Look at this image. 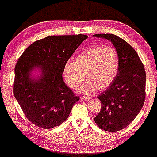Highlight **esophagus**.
<instances>
[{"instance_id":"obj_1","label":"esophagus","mask_w":157,"mask_h":157,"mask_svg":"<svg viewBox=\"0 0 157 157\" xmlns=\"http://www.w3.org/2000/svg\"><path fill=\"white\" fill-rule=\"evenodd\" d=\"M80 100H82V101H87V100H89V97H85V96H81L80 97Z\"/></svg>"}]
</instances>
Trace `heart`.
Here are the masks:
<instances>
[{"label":"heart","instance_id":"heart-1","mask_svg":"<svg viewBox=\"0 0 157 157\" xmlns=\"http://www.w3.org/2000/svg\"><path fill=\"white\" fill-rule=\"evenodd\" d=\"M119 65L120 58L115 48L93 46L81 52L75 61L65 63L63 76L68 86L74 90L78 89L86 77L87 80L80 91L91 94L99 89H108L112 84L117 75Z\"/></svg>","mask_w":157,"mask_h":157}]
</instances>
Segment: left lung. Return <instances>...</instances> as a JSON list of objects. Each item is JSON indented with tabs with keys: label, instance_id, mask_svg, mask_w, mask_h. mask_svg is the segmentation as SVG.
I'll list each match as a JSON object with an SVG mask.
<instances>
[{
	"label": "left lung",
	"instance_id": "1",
	"mask_svg": "<svg viewBox=\"0 0 157 157\" xmlns=\"http://www.w3.org/2000/svg\"><path fill=\"white\" fill-rule=\"evenodd\" d=\"M93 37L111 41L120 58L116 78L109 89L98 96L102 109L94 121L102 130L119 131L134 120L143 106L145 68L136 52L123 39L112 34H97Z\"/></svg>",
	"mask_w": 157,
	"mask_h": 157
}]
</instances>
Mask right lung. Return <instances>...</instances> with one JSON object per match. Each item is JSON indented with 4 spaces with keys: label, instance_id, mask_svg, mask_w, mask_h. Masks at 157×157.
<instances>
[{
    "label": "right lung",
    "instance_id": "add662e5",
    "mask_svg": "<svg viewBox=\"0 0 157 157\" xmlns=\"http://www.w3.org/2000/svg\"><path fill=\"white\" fill-rule=\"evenodd\" d=\"M87 35H53L30 45L15 68L13 91L26 117L34 125L49 129L67 120L80 100L65 84L64 65ZM38 70L35 78L33 71Z\"/></svg>",
    "mask_w": 157,
    "mask_h": 157
}]
</instances>
